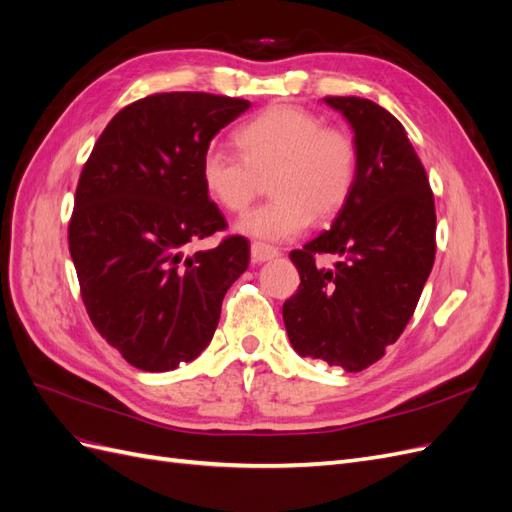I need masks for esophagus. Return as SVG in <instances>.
Segmentation results:
<instances>
[{
  "label": "esophagus",
  "mask_w": 512,
  "mask_h": 512,
  "mask_svg": "<svg viewBox=\"0 0 512 512\" xmlns=\"http://www.w3.org/2000/svg\"><path fill=\"white\" fill-rule=\"evenodd\" d=\"M275 256H280V252H277L273 245L260 243V241L252 243V260L256 262V265H260V262H267V260H271Z\"/></svg>",
  "instance_id": "34e87169"
}]
</instances>
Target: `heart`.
Here are the masks:
<instances>
[{
	"label": "heart",
	"mask_w": 512,
	"mask_h": 512,
	"mask_svg": "<svg viewBox=\"0 0 512 512\" xmlns=\"http://www.w3.org/2000/svg\"><path fill=\"white\" fill-rule=\"evenodd\" d=\"M241 153L211 145L200 160L207 196L226 211H243L271 177L269 203L247 211L237 230L265 241H288L318 220H331L354 190V138L312 111L273 104L237 132Z\"/></svg>",
	"instance_id": "heart-1"
}]
</instances>
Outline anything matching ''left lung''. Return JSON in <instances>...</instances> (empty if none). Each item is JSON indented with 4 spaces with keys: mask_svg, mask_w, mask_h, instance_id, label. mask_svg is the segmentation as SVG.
<instances>
[{
    "mask_svg": "<svg viewBox=\"0 0 512 512\" xmlns=\"http://www.w3.org/2000/svg\"><path fill=\"white\" fill-rule=\"evenodd\" d=\"M354 132V190L324 230L290 252L301 275L282 314L292 348L346 371L384 356L410 322L436 258V207L425 168L401 123L365 98H324ZM316 253H337L333 270Z\"/></svg>",
    "mask_w": 512,
    "mask_h": 512,
    "instance_id": "left-lung-1",
    "label": "left lung"
}]
</instances>
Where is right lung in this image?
Wrapping results in <instances>:
<instances>
[{"label":"right lung","mask_w":512,"mask_h":512,"mask_svg":"<svg viewBox=\"0 0 512 512\" xmlns=\"http://www.w3.org/2000/svg\"><path fill=\"white\" fill-rule=\"evenodd\" d=\"M250 108L241 98L170 91L108 121L76 185L68 245L98 333L143 371H170L203 352L222 301L250 265L232 235L190 245L226 220L200 179L211 138Z\"/></svg>","instance_id":"add662e5"}]
</instances>
